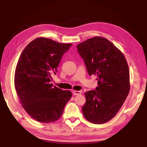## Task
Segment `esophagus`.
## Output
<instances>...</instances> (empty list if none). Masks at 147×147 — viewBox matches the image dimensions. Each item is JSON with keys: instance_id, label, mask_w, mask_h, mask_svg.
<instances>
[{"instance_id": "esophagus-1", "label": "esophagus", "mask_w": 147, "mask_h": 147, "mask_svg": "<svg viewBox=\"0 0 147 147\" xmlns=\"http://www.w3.org/2000/svg\"><path fill=\"white\" fill-rule=\"evenodd\" d=\"M73 93V95H78L82 94V92L78 91V90H74Z\"/></svg>"}]
</instances>
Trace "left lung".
Here are the masks:
<instances>
[{
  "label": "left lung",
  "instance_id": "obj_1",
  "mask_svg": "<svg viewBox=\"0 0 147 147\" xmlns=\"http://www.w3.org/2000/svg\"><path fill=\"white\" fill-rule=\"evenodd\" d=\"M90 76H97L98 86L85 93L82 111L86 120L101 124L113 118L130 90L129 70L123 53L105 38L95 36L77 45Z\"/></svg>",
  "mask_w": 147,
  "mask_h": 147
}]
</instances>
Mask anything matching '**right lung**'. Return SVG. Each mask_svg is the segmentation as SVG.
<instances>
[{"mask_svg":"<svg viewBox=\"0 0 147 147\" xmlns=\"http://www.w3.org/2000/svg\"><path fill=\"white\" fill-rule=\"evenodd\" d=\"M71 43L40 37L22 52L16 65L14 86L22 107L31 117L43 123H54L62 116L72 93L51 83L62 56Z\"/></svg>","mask_w":147,"mask_h":147,"instance_id":"1","label":"right lung"}]
</instances>
